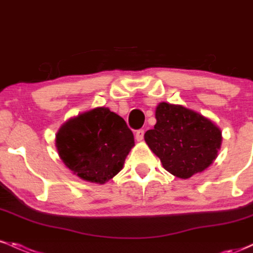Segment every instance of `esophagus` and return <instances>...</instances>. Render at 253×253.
<instances>
[{
  "label": "esophagus",
  "mask_w": 253,
  "mask_h": 253,
  "mask_svg": "<svg viewBox=\"0 0 253 253\" xmlns=\"http://www.w3.org/2000/svg\"><path fill=\"white\" fill-rule=\"evenodd\" d=\"M144 129H138L135 132V139L136 141H141L144 139Z\"/></svg>",
  "instance_id": "34e87169"
}]
</instances>
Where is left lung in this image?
Wrapping results in <instances>:
<instances>
[{
	"label": "left lung",
	"instance_id": "1",
	"mask_svg": "<svg viewBox=\"0 0 253 253\" xmlns=\"http://www.w3.org/2000/svg\"><path fill=\"white\" fill-rule=\"evenodd\" d=\"M156 120L144 139L171 175L187 179L213 164L222 134L211 119L181 104L161 102L156 108Z\"/></svg>",
	"mask_w": 253,
	"mask_h": 253
}]
</instances>
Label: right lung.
I'll return each instance as SVG.
<instances>
[{"instance_id":"right-lung-1","label":"right lung","mask_w":253,"mask_h":253,"mask_svg":"<svg viewBox=\"0 0 253 253\" xmlns=\"http://www.w3.org/2000/svg\"><path fill=\"white\" fill-rule=\"evenodd\" d=\"M134 146V136L121 117L97 107L64 123L56 134L60 159L74 175L104 184L120 172Z\"/></svg>"}]
</instances>
